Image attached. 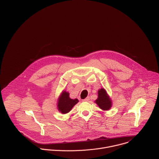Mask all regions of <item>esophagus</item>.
<instances>
[{
	"label": "esophagus",
	"mask_w": 159,
	"mask_h": 159,
	"mask_svg": "<svg viewBox=\"0 0 159 159\" xmlns=\"http://www.w3.org/2000/svg\"><path fill=\"white\" fill-rule=\"evenodd\" d=\"M89 100H90V98H89V97H87V98H86L85 99H84L83 101H85V102H88Z\"/></svg>",
	"instance_id": "obj_1"
}]
</instances>
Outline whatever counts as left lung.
Returning a JSON list of instances; mask_svg holds the SVG:
<instances>
[{"label":"left lung","mask_w":159,"mask_h":159,"mask_svg":"<svg viewBox=\"0 0 159 159\" xmlns=\"http://www.w3.org/2000/svg\"><path fill=\"white\" fill-rule=\"evenodd\" d=\"M96 102L103 110H108L111 107V101L104 89L99 90L98 98L96 100Z\"/></svg>","instance_id":"1"}]
</instances>
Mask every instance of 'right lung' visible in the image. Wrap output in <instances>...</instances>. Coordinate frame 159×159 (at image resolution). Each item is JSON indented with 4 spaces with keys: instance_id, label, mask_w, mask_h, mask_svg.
I'll return each instance as SVG.
<instances>
[{
    "instance_id": "add662e5",
    "label": "right lung",
    "mask_w": 159,
    "mask_h": 159,
    "mask_svg": "<svg viewBox=\"0 0 159 159\" xmlns=\"http://www.w3.org/2000/svg\"><path fill=\"white\" fill-rule=\"evenodd\" d=\"M79 101L77 99H70L69 97V93L63 91L58 100V109L61 113H63V114H65V113L70 111L72 108Z\"/></svg>"
}]
</instances>
